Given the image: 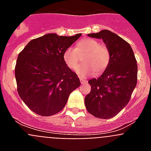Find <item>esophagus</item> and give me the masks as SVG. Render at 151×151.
<instances>
[{
	"label": "esophagus",
	"instance_id": "34e87169",
	"mask_svg": "<svg viewBox=\"0 0 151 151\" xmlns=\"http://www.w3.org/2000/svg\"><path fill=\"white\" fill-rule=\"evenodd\" d=\"M78 78H79L80 82H81V83H82V84H84V83H85V82H87V80L85 79V78H82V77L78 76Z\"/></svg>",
	"mask_w": 151,
	"mask_h": 151
}]
</instances>
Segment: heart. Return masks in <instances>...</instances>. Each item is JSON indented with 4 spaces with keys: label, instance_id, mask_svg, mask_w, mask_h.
Segmentation results:
<instances>
[{
    "label": "heart",
    "instance_id": "obj_1",
    "mask_svg": "<svg viewBox=\"0 0 151 151\" xmlns=\"http://www.w3.org/2000/svg\"><path fill=\"white\" fill-rule=\"evenodd\" d=\"M84 55L83 64L76 69V73L82 77L93 73L99 74L104 72L109 65L110 50L105 45L92 38H84L77 43L76 49L69 47L63 52V60L71 69L76 68L80 57Z\"/></svg>",
    "mask_w": 151,
    "mask_h": 151
}]
</instances>
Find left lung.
Wrapping results in <instances>:
<instances>
[{"label":"left lung","instance_id":"obj_1","mask_svg":"<svg viewBox=\"0 0 151 151\" xmlns=\"http://www.w3.org/2000/svg\"><path fill=\"white\" fill-rule=\"evenodd\" d=\"M88 35L104 41L110 60L99 78L88 81L91 89L85 98V106L97 118H113L128 104L137 85V60L130 45L115 33L102 30Z\"/></svg>","mask_w":151,"mask_h":151}]
</instances>
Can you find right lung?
<instances>
[{"mask_svg":"<svg viewBox=\"0 0 151 151\" xmlns=\"http://www.w3.org/2000/svg\"><path fill=\"white\" fill-rule=\"evenodd\" d=\"M81 35H45L29 41L19 54L15 66L17 91L36 114L50 116L59 113L70 93L79 87V78L66 66L63 55Z\"/></svg>","mask_w":151,"mask_h":151,"instance_id":"right-lung-1","label":"right lung"}]
</instances>
